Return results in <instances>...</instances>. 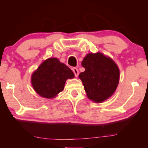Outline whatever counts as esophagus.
<instances>
[{
  "instance_id": "obj_1",
  "label": "esophagus",
  "mask_w": 148,
  "mask_h": 148,
  "mask_svg": "<svg viewBox=\"0 0 148 148\" xmlns=\"http://www.w3.org/2000/svg\"><path fill=\"white\" fill-rule=\"evenodd\" d=\"M72 70H73V72L74 73L75 76V77H77V76H78V75H79V71H78V69H77L76 67H73V68L72 69Z\"/></svg>"
}]
</instances>
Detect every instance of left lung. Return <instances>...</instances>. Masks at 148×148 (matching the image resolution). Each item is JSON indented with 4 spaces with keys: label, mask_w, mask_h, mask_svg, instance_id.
Listing matches in <instances>:
<instances>
[{
    "label": "left lung",
    "mask_w": 148,
    "mask_h": 148,
    "mask_svg": "<svg viewBox=\"0 0 148 148\" xmlns=\"http://www.w3.org/2000/svg\"><path fill=\"white\" fill-rule=\"evenodd\" d=\"M86 69L79 77L91 100L102 102L112 96L119 82V69L116 63L104 54L90 53L82 61Z\"/></svg>",
    "instance_id": "obj_1"
}]
</instances>
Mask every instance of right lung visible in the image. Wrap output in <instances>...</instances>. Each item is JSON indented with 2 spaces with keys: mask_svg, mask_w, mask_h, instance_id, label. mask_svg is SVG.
I'll use <instances>...</instances> for the list:
<instances>
[{
  "mask_svg": "<svg viewBox=\"0 0 148 148\" xmlns=\"http://www.w3.org/2000/svg\"><path fill=\"white\" fill-rule=\"evenodd\" d=\"M74 77L71 70L56 58H50L41 64L32 74V86L40 96L54 98L64 90L67 79Z\"/></svg>",
  "mask_w": 148,
  "mask_h": 148,
  "instance_id": "obj_1",
  "label": "right lung"
}]
</instances>
